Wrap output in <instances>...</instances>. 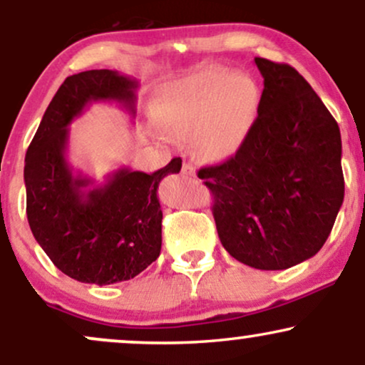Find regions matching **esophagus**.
<instances>
[{"label": "esophagus", "instance_id": "34e87169", "mask_svg": "<svg viewBox=\"0 0 365 365\" xmlns=\"http://www.w3.org/2000/svg\"><path fill=\"white\" fill-rule=\"evenodd\" d=\"M182 173L185 175V177H195L197 170H195V166L192 165V163H183V166H182Z\"/></svg>", "mask_w": 365, "mask_h": 365}]
</instances>
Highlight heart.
<instances>
[{
	"instance_id": "obj_1",
	"label": "heart",
	"mask_w": 365,
	"mask_h": 365,
	"mask_svg": "<svg viewBox=\"0 0 365 365\" xmlns=\"http://www.w3.org/2000/svg\"><path fill=\"white\" fill-rule=\"evenodd\" d=\"M257 104L259 89L252 77L211 66L175 86L163 99L158 120L175 139L197 137L204 158L225 159L244 142Z\"/></svg>"
}]
</instances>
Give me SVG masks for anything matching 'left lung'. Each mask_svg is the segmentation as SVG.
I'll return each instance as SVG.
<instances>
[{"label":"left lung","instance_id":"obj_1","mask_svg":"<svg viewBox=\"0 0 365 365\" xmlns=\"http://www.w3.org/2000/svg\"><path fill=\"white\" fill-rule=\"evenodd\" d=\"M254 61L264 78L257 118L235 156L197 175L215 195L226 252L278 271L311 259L329 237L345 195L341 135L293 66Z\"/></svg>","mask_w":365,"mask_h":365}]
</instances>
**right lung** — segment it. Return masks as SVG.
<instances>
[{"label": "right lung", "instance_id": "add662e5", "mask_svg": "<svg viewBox=\"0 0 365 365\" xmlns=\"http://www.w3.org/2000/svg\"><path fill=\"white\" fill-rule=\"evenodd\" d=\"M135 78L115 70L70 75L49 103L25 154L24 180L32 235L54 266L82 283L135 278L161 252L159 182L182 170L173 158L144 173L123 166L101 185L68 163V125L91 103H118L135 118Z\"/></svg>", "mask_w": 365, "mask_h": 365}]
</instances>
